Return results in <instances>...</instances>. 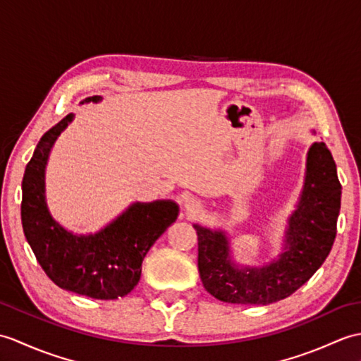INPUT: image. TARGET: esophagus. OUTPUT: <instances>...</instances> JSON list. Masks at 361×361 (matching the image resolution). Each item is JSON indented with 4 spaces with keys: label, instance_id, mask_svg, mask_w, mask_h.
<instances>
[{
    "label": "esophagus",
    "instance_id": "1",
    "mask_svg": "<svg viewBox=\"0 0 361 361\" xmlns=\"http://www.w3.org/2000/svg\"><path fill=\"white\" fill-rule=\"evenodd\" d=\"M200 206H202L200 202H198L194 197H188L185 200V209L188 214H190V216H194V214L200 211Z\"/></svg>",
    "mask_w": 361,
    "mask_h": 361
}]
</instances>
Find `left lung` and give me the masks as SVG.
I'll list each match as a JSON object with an SVG mask.
<instances>
[{
	"instance_id": "obj_1",
	"label": "left lung",
	"mask_w": 361,
	"mask_h": 361,
	"mask_svg": "<svg viewBox=\"0 0 361 361\" xmlns=\"http://www.w3.org/2000/svg\"><path fill=\"white\" fill-rule=\"evenodd\" d=\"M299 203L288 219L286 247L273 262L239 268L229 256L224 231L194 225L198 235V271L203 287L224 302L267 305L290 296L323 265L336 235L341 185L324 142L307 152Z\"/></svg>"
}]
</instances>
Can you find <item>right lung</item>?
Wrapping results in <instances>:
<instances>
[{
  "mask_svg": "<svg viewBox=\"0 0 361 361\" xmlns=\"http://www.w3.org/2000/svg\"><path fill=\"white\" fill-rule=\"evenodd\" d=\"M101 99L91 96L83 102ZM73 118L70 113L42 136L26 166L21 183L23 231L38 264L56 286L94 299H118L135 288L145 255L176 220L180 209L172 200L133 203L110 225L90 235L73 234L60 226L46 206L44 169L54 142Z\"/></svg>",
  "mask_w": 361,
  "mask_h": 361,
  "instance_id": "right-lung-1",
  "label": "right lung"
}]
</instances>
